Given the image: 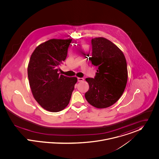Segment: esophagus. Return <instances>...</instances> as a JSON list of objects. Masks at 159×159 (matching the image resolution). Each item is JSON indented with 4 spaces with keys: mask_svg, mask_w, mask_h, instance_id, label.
I'll use <instances>...</instances> for the list:
<instances>
[{
    "mask_svg": "<svg viewBox=\"0 0 159 159\" xmlns=\"http://www.w3.org/2000/svg\"><path fill=\"white\" fill-rule=\"evenodd\" d=\"M77 80L79 82H82L84 80V78H80V77H78L77 78Z\"/></svg>",
    "mask_w": 159,
    "mask_h": 159,
    "instance_id": "esophagus-1",
    "label": "esophagus"
}]
</instances>
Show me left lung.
I'll use <instances>...</instances> for the list:
<instances>
[{
	"mask_svg": "<svg viewBox=\"0 0 159 159\" xmlns=\"http://www.w3.org/2000/svg\"><path fill=\"white\" fill-rule=\"evenodd\" d=\"M92 64L98 68L95 77L87 78L89 89L85 96L88 103L98 108L113 105L126 87L128 72L121 50L103 37L91 39Z\"/></svg>",
	"mask_w": 159,
	"mask_h": 159,
	"instance_id": "8db88e82",
	"label": "left lung"
}]
</instances>
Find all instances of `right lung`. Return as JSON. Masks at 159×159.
Segmentation results:
<instances>
[{
  "mask_svg": "<svg viewBox=\"0 0 159 159\" xmlns=\"http://www.w3.org/2000/svg\"><path fill=\"white\" fill-rule=\"evenodd\" d=\"M72 39H51L38 45L32 53L27 68L31 91L36 102L45 110L58 112L70 103L75 77L58 72L65 61Z\"/></svg>",
  "mask_w": 159,
  "mask_h": 159,
  "instance_id": "obj_1",
  "label": "right lung"
}]
</instances>
